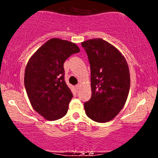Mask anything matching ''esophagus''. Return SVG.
Here are the masks:
<instances>
[{"label": "esophagus", "instance_id": "1", "mask_svg": "<svg viewBox=\"0 0 158 158\" xmlns=\"http://www.w3.org/2000/svg\"><path fill=\"white\" fill-rule=\"evenodd\" d=\"M76 88H77V90H80L81 89V85H77V86H76Z\"/></svg>", "mask_w": 158, "mask_h": 158}]
</instances>
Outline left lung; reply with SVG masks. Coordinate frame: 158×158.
Instances as JSON below:
<instances>
[{
    "instance_id": "obj_1",
    "label": "left lung",
    "mask_w": 158,
    "mask_h": 158,
    "mask_svg": "<svg viewBox=\"0 0 158 158\" xmlns=\"http://www.w3.org/2000/svg\"><path fill=\"white\" fill-rule=\"evenodd\" d=\"M90 65L92 95L84 104L86 115L97 123L112 120L126 104L130 73L126 58L102 39L81 42Z\"/></svg>"
}]
</instances>
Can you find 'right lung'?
<instances>
[{"label": "right lung", "mask_w": 158, "mask_h": 158, "mask_svg": "<svg viewBox=\"0 0 158 158\" xmlns=\"http://www.w3.org/2000/svg\"><path fill=\"white\" fill-rule=\"evenodd\" d=\"M80 51L71 41L53 38L34 52L27 62L24 85L33 109L47 120L62 118L73 94L64 81V63Z\"/></svg>", "instance_id": "obj_1"}]
</instances>
